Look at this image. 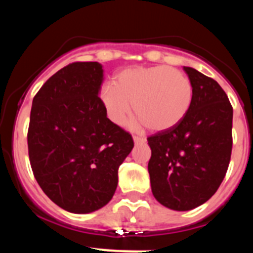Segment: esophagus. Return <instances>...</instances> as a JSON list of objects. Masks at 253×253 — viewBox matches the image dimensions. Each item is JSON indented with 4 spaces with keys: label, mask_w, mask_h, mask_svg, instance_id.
Wrapping results in <instances>:
<instances>
[{
    "label": "esophagus",
    "mask_w": 253,
    "mask_h": 253,
    "mask_svg": "<svg viewBox=\"0 0 253 253\" xmlns=\"http://www.w3.org/2000/svg\"><path fill=\"white\" fill-rule=\"evenodd\" d=\"M133 140H134L135 144H143L146 141V139L143 138V136H139V135H133Z\"/></svg>",
    "instance_id": "obj_1"
}]
</instances>
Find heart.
I'll list each match as a JSON object with an SVG mask.
<instances>
[{"label": "heart", "mask_w": 253, "mask_h": 253, "mask_svg": "<svg viewBox=\"0 0 253 253\" xmlns=\"http://www.w3.org/2000/svg\"><path fill=\"white\" fill-rule=\"evenodd\" d=\"M100 97L114 124L126 120L133 102L134 113L147 128L167 130L189 112L193 86L185 75L170 66H134L117 74L114 84H104Z\"/></svg>", "instance_id": "heart-1"}]
</instances>
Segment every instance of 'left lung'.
I'll return each mask as SVG.
<instances>
[{
    "instance_id": "obj_1",
    "label": "left lung",
    "mask_w": 253,
    "mask_h": 253,
    "mask_svg": "<svg viewBox=\"0 0 253 253\" xmlns=\"http://www.w3.org/2000/svg\"><path fill=\"white\" fill-rule=\"evenodd\" d=\"M193 86L189 112L177 126L147 138L151 189L159 203L190 211L215 194L232 152L233 108L213 78L184 66Z\"/></svg>"
}]
</instances>
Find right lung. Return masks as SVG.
Instances as JSON below:
<instances>
[{
    "instance_id": "obj_1",
    "label": "right lung",
    "mask_w": 253,
    "mask_h": 253,
    "mask_svg": "<svg viewBox=\"0 0 253 253\" xmlns=\"http://www.w3.org/2000/svg\"><path fill=\"white\" fill-rule=\"evenodd\" d=\"M97 62L64 66L33 98L28 156L43 193L70 213L106 206L118 187V170L132 151V135L107 118L98 97Z\"/></svg>"
}]
</instances>
